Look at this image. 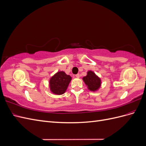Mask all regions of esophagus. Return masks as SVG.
Segmentation results:
<instances>
[{
	"label": "esophagus",
	"instance_id": "34e87169",
	"mask_svg": "<svg viewBox=\"0 0 146 146\" xmlns=\"http://www.w3.org/2000/svg\"><path fill=\"white\" fill-rule=\"evenodd\" d=\"M76 77L77 78H79V77H80V74H76Z\"/></svg>",
	"mask_w": 146,
	"mask_h": 146
}]
</instances>
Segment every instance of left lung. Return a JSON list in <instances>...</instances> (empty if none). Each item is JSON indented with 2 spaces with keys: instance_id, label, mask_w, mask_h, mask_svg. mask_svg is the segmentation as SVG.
<instances>
[{
  "instance_id": "1",
  "label": "left lung",
  "mask_w": 146,
  "mask_h": 146,
  "mask_svg": "<svg viewBox=\"0 0 146 146\" xmlns=\"http://www.w3.org/2000/svg\"><path fill=\"white\" fill-rule=\"evenodd\" d=\"M83 81L85 82L86 85L88 86V89L90 91H95L98 90L100 86L101 81L100 78H99L96 75L90 70L87 73V76L83 78Z\"/></svg>"
}]
</instances>
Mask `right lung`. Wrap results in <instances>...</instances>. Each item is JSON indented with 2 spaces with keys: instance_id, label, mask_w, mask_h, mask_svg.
<instances>
[{
  "instance_id": "add662e5",
  "label": "right lung",
  "mask_w": 146,
  "mask_h": 146,
  "mask_svg": "<svg viewBox=\"0 0 146 146\" xmlns=\"http://www.w3.org/2000/svg\"><path fill=\"white\" fill-rule=\"evenodd\" d=\"M71 80V77L63 71L58 72L50 80L51 91L55 94H64Z\"/></svg>"
}]
</instances>
